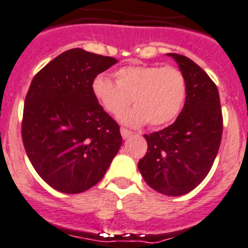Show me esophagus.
Returning a JSON list of instances; mask_svg holds the SVG:
<instances>
[{"label":"esophagus","mask_w":248,"mask_h":248,"mask_svg":"<svg viewBox=\"0 0 248 248\" xmlns=\"http://www.w3.org/2000/svg\"><path fill=\"white\" fill-rule=\"evenodd\" d=\"M121 135H122V138H124V139H127V138H130L131 135H132V132H131L128 128L121 127Z\"/></svg>","instance_id":"34e87169"}]
</instances>
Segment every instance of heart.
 <instances>
[{"label": "heart", "instance_id": "b5f03b06", "mask_svg": "<svg viewBox=\"0 0 248 248\" xmlns=\"http://www.w3.org/2000/svg\"><path fill=\"white\" fill-rule=\"evenodd\" d=\"M114 80L96 76L92 89L95 99L110 116L118 117L130 106L124 122L153 127L170 124L181 113L187 95L186 78L180 68L162 65L126 66L114 72Z\"/></svg>", "mask_w": 248, "mask_h": 248}]
</instances>
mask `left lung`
I'll return each mask as SVG.
<instances>
[{
  "label": "left lung",
  "mask_w": 248,
  "mask_h": 248,
  "mask_svg": "<svg viewBox=\"0 0 248 248\" xmlns=\"http://www.w3.org/2000/svg\"><path fill=\"white\" fill-rule=\"evenodd\" d=\"M186 78L187 96L176 122L144 135L148 150L139 160L145 182L160 194L181 196L200 185L210 172L223 134L218 88L186 56L168 53Z\"/></svg>",
  "instance_id": "8db88e82"
}]
</instances>
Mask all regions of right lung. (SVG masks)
Here are the masks:
<instances>
[{"label": "right lung", "mask_w": 248, "mask_h": 248, "mask_svg": "<svg viewBox=\"0 0 248 248\" xmlns=\"http://www.w3.org/2000/svg\"><path fill=\"white\" fill-rule=\"evenodd\" d=\"M114 63L113 57L74 48L31 80L21 124L24 148L38 174L60 192L89 190L120 150V126L92 89L94 78Z\"/></svg>", "instance_id": "add662e5"}]
</instances>
